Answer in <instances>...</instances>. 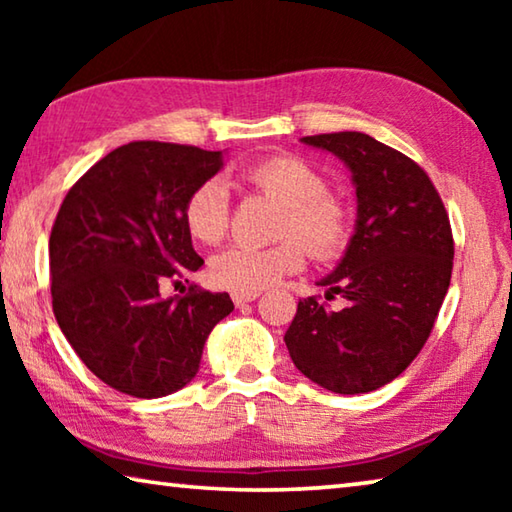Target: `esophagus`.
I'll return each instance as SVG.
<instances>
[{
    "mask_svg": "<svg viewBox=\"0 0 512 512\" xmlns=\"http://www.w3.org/2000/svg\"><path fill=\"white\" fill-rule=\"evenodd\" d=\"M257 296H259L257 291H248V293H232V302H235L237 307H241V305H248V302L257 300Z\"/></svg>",
    "mask_w": 512,
    "mask_h": 512,
    "instance_id": "34e87169",
    "label": "esophagus"
}]
</instances>
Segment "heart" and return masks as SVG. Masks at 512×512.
<instances>
[{"label":"heart","mask_w":512,"mask_h":512,"mask_svg":"<svg viewBox=\"0 0 512 512\" xmlns=\"http://www.w3.org/2000/svg\"><path fill=\"white\" fill-rule=\"evenodd\" d=\"M246 180L284 205L280 237L300 238L316 259L339 257L348 246L352 237L348 207L327 194V180L309 162L296 155H275L253 164ZM185 223L189 235L201 244H219L225 237L230 225V192L221 178L205 180L189 194ZM299 242L284 239L268 248H225L210 264L212 282L235 293L273 287L282 275L296 273L305 264V249Z\"/></svg>","instance_id":"obj_1"}]
</instances>
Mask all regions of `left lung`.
Returning a JSON list of instances; mask_svg holds the SVG:
<instances>
[{"label":"left lung","mask_w":512,"mask_h":512,"mask_svg":"<svg viewBox=\"0 0 512 512\" xmlns=\"http://www.w3.org/2000/svg\"><path fill=\"white\" fill-rule=\"evenodd\" d=\"M350 171L357 221L334 271L316 298L298 302L284 334L302 375L339 395L377 391L418 357L452 280L449 216L427 173L366 133L302 137Z\"/></svg>","instance_id":"obj_1"}]
</instances>
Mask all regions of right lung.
Listing matches in <instances>:
<instances>
[{
	"label": "right lung",
	"instance_id": "add662e5",
	"mask_svg": "<svg viewBox=\"0 0 512 512\" xmlns=\"http://www.w3.org/2000/svg\"><path fill=\"white\" fill-rule=\"evenodd\" d=\"M223 158L183 144H124L60 205L49 237L54 314L81 361L115 391L142 400L180 391L201 368L214 325L235 309L228 293H160L203 266L185 205Z\"/></svg>",
	"mask_w": 512,
	"mask_h": 512
}]
</instances>
